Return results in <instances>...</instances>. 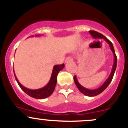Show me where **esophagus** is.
<instances>
[{"label": "esophagus", "instance_id": "obj_1", "mask_svg": "<svg viewBox=\"0 0 128 128\" xmlns=\"http://www.w3.org/2000/svg\"><path fill=\"white\" fill-rule=\"evenodd\" d=\"M72 60H73V58H72L71 56H68V57H67V58H66V60H65V62H72Z\"/></svg>", "mask_w": 128, "mask_h": 128}]
</instances>
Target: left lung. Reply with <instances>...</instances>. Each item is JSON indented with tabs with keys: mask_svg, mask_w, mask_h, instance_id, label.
I'll return each instance as SVG.
<instances>
[{
	"mask_svg": "<svg viewBox=\"0 0 128 128\" xmlns=\"http://www.w3.org/2000/svg\"><path fill=\"white\" fill-rule=\"evenodd\" d=\"M90 34H91V36L93 37L94 38H102L104 39L106 42L109 45L111 51H112L114 54V63L113 66H112V70H111V72L110 74V76H108V77L107 78L106 80L104 82V84L101 86L100 87L98 88L94 89V90H89V89L83 87L81 84H80V83L78 82V80H77V78L76 76H75L74 77V82L76 84V86L77 87V88L78 89V90L80 91L82 94H84V95L88 96H95L98 95L99 94H100L101 92H102L105 89L107 88V86L109 85V84L110 83V82L112 81V78L114 77V75L115 71H116V67H117V56H116V53H115V50L114 48L113 44L106 37H105V36H103L102 34H101L100 33L97 32L96 31H94V30H90L89 31Z\"/></svg>",
	"mask_w": 128,
	"mask_h": 128,
	"instance_id": "1",
	"label": "left lung"
}]
</instances>
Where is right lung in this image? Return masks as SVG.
<instances>
[{"label":"right lung","instance_id":"1","mask_svg":"<svg viewBox=\"0 0 128 128\" xmlns=\"http://www.w3.org/2000/svg\"><path fill=\"white\" fill-rule=\"evenodd\" d=\"M35 36L37 37V36H40V35H37V36ZM64 66H65L64 64L54 65L53 69H52V74H51V78H50L49 82L44 87L37 89V90H30V89L26 88V87H24V86L22 85L19 82V80H18L17 77L15 75L14 71V75L15 78H16L19 86L21 88V89L26 94H27L28 95H29L30 96L36 98V99H44V98H46L50 96H51L52 92H53L55 86L56 85V82H57V76H58L60 71H61L64 68Z\"/></svg>","mask_w":128,"mask_h":128}]
</instances>
